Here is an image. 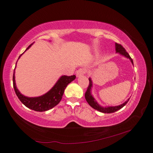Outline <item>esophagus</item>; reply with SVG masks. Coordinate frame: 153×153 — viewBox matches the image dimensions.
Segmentation results:
<instances>
[{
	"instance_id": "esophagus-1",
	"label": "esophagus",
	"mask_w": 153,
	"mask_h": 153,
	"mask_svg": "<svg viewBox=\"0 0 153 153\" xmlns=\"http://www.w3.org/2000/svg\"><path fill=\"white\" fill-rule=\"evenodd\" d=\"M86 72V71L85 68H80L79 69L78 71L76 72V76L77 77H80L82 76V75H84V74Z\"/></svg>"
}]
</instances>
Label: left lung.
Listing matches in <instances>:
<instances>
[{"label":"left lung","instance_id":"obj_1","mask_svg":"<svg viewBox=\"0 0 153 153\" xmlns=\"http://www.w3.org/2000/svg\"><path fill=\"white\" fill-rule=\"evenodd\" d=\"M115 49H116V52L117 53H119L122 56H125L127 58L131 60L132 64L134 65V62H133V59L131 58V57L129 55V53L126 51V50L125 49V48L123 47L121 45H120L119 43H115ZM89 86L87 87V89L85 92V99L87 100V102H88V104L91 106L93 108L101 112H103V113H112V112H114L117 111H119L121 108H122L125 105H126L127 102H128L129 100L128 99L126 102H125L123 104H122L121 105H119V106H108V107H102L100 106V105L98 104V103L96 102V100L94 99V97L92 96V95L91 94V87H92V81L91 78L89 79Z\"/></svg>","mask_w":153,"mask_h":153}]
</instances>
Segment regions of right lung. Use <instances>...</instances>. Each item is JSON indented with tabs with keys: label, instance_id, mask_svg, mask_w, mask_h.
Instances as JSON below:
<instances>
[{
	"label": "right lung",
	"instance_id": "obj_1",
	"mask_svg": "<svg viewBox=\"0 0 153 153\" xmlns=\"http://www.w3.org/2000/svg\"><path fill=\"white\" fill-rule=\"evenodd\" d=\"M32 44L33 43L30 45L26 49V51L31 47ZM22 54L20 55L19 58ZM75 78H76L75 75H72V76H65L64 75V76H62L56 83L55 84V85L47 93L42 95L41 96L35 97H26L20 93L16 87L14 73L13 75V84L15 92H16L17 96L18 97L20 101L27 108H28L33 110V111H35L44 112L56 106L57 104L59 103V102L61 101L62 98V96H63L64 90L66 89V87L70 82L74 81Z\"/></svg>",
	"mask_w": 153,
	"mask_h": 153
}]
</instances>
